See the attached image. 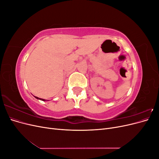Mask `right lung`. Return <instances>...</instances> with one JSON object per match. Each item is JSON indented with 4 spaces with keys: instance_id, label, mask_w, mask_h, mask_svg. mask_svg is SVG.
Wrapping results in <instances>:
<instances>
[{
    "instance_id": "add662e5",
    "label": "right lung",
    "mask_w": 159,
    "mask_h": 159,
    "mask_svg": "<svg viewBox=\"0 0 159 159\" xmlns=\"http://www.w3.org/2000/svg\"><path fill=\"white\" fill-rule=\"evenodd\" d=\"M36 99H40V100H42V101H44H44H46V99H41V98H38V97H35Z\"/></svg>"
}]
</instances>
